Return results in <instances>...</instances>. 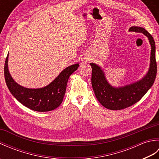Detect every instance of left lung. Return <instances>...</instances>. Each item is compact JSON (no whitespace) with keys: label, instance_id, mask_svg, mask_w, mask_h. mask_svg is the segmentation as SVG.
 <instances>
[{"label":"left lung","instance_id":"1","mask_svg":"<svg viewBox=\"0 0 159 159\" xmlns=\"http://www.w3.org/2000/svg\"><path fill=\"white\" fill-rule=\"evenodd\" d=\"M129 31L143 33L148 38L151 45L150 69L142 80L125 87L115 88L108 83L100 67L95 63H90L92 69V85L96 97L103 107L111 110L124 109L137 103L152 86L156 79L157 65L153 37L142 27L132 26Z\"/></svg>","mask_w":159,"mask_h":159}]
</instances>
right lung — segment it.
<instances>
[{"label":"right lung","instance_id":"add662e5","mask_svg":"<svg viewBox=\"0 0 159 159\" xmlns=\"http://www.w3.org/2000/svg\"><path fill=\"white\" fill-rule=\"evenodd\" d=\"M8 55L4 66L5 82L10 92L19 102L33 111L45 112L58 107L63 100L67 80L79 67L74 64L63 70L48 86L39 89H28L19 85L11 78L7 67Z\"/></svg>","mask_w":159,"mask_h":159}]
</instances>
